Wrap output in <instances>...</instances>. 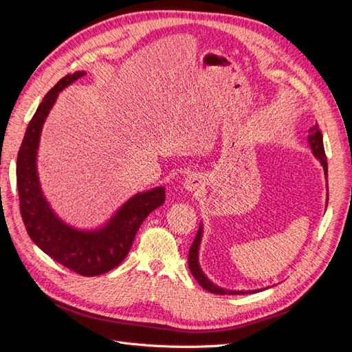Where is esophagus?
<instances>
[{"mask_svg": "<svg viewBox=\"0 0 352 352\" xmlns=\"http://www.w3.org/2000/svg\"><path fill=\"white\" fill-rule=\"evenodd\" d=\"M206 185V179L204 176H201L198 173H192L189 175L188 177H185L184 180V188L186 190H189V192H195V190H199L202 189V186Z\"/></svg>", "mask_w": 352, "mask_h": 352, "instance_id": "34e87169", "label": "esophagus"}]
</instances>
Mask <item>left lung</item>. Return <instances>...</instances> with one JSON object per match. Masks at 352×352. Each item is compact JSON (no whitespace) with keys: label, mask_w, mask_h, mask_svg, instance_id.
Segmentation results:
<instances>
[{"label":"left lung","mask_w":352,"mask_h":352,"mask_svg":"<svg viewBox=\"0 0 352 352\" xmlns=\"http://www.w3.org/2000/svg\"><path fill=\"white\" fill-rule=\"evenodd\" d=\"M310 135H308V145H310L311 151L314 154V157L320 162L323 170H324V175H326V180H327V160H326V154H324V146H323V135L318 129V126L314 124L310 131ZM326 207H327V199H326ZM202 233H204V228H202V223L199 225V229L197 232V236L195 241L190 245V250L188 254V264H189V270L190 273L194 274V278L197 279V282L204 287L206 291L211 292V294H219V295H239V294H250V292H260L264 291L263 289H255V291H229L225 289V287L217 286L216 283H212L207 276L202 272L201 265H199V260H198V255H199V245L202 241Z\"/></svg>","instance_id":"1"}]
</instances>
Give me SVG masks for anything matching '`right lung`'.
Instances as JSON below:
<instances>
[{"label": "right lung", "instance_id": "add662e5", "mask_svg": "<svg viewBox=\"0 0 352 352\" xmlns=\"http://www.w3.org/2000/svg\"><path fill=\"white\" fill-rule=\"evenodd\" d=\"M85 74V72L67 74L42 100L20 145L16 176L20 212L30 239L65 267L82 276H98L113 270L124 260L142 221L164 204L166 188L157 186L135 194L104 225L95 229L70 226L51 208L38 176L41 132L58 94Z\"/></svg>", "mask_w": 352, "mask_h": 352}]
</instances>
